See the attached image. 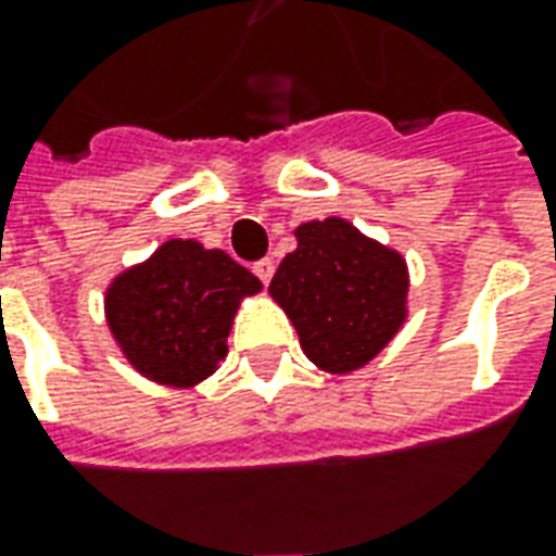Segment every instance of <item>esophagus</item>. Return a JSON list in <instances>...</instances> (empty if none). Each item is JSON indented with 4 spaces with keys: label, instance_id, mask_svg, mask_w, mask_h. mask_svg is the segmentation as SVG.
<instances>
[{
    "label": "esophagus",
    "instance_id": "34e87169",
    "mask_svg": "<svg viewBox=\"0 0 556 556\" xmlns=\"http://www.w3.org/2000/svg\"><path fill=\"white\" fill-rule=\"evenodd\" d=\"M253 274L267 286V282H270V277H274V262H270V258H262V262H255Z\"/></svg>",
    "mask_w": 556,
    "mask_h": 556
}]
</instances>
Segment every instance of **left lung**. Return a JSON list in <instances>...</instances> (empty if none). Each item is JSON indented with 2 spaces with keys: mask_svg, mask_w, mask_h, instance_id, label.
Returning <instances> with one entry per match:
<instances>
[{
  "mask_svg": "<svg viewBox=\"0 0 556 556\" xmlns=\"http://www.w3.org/2000/svg\"><path fill=\"white\" fill-rule=\"evenodd\" d=\"M294 238L267 291L321 372H357L408 321V262L342 217L301 223Z\"/></svg>",
  "mask_w": 556,
  "mask_h": 556,
  "instance_id": "left-lung-1",
  "label": "left lung"
}]
</instances>
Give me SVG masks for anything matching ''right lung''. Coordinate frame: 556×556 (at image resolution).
<instances>
[{
	"instance_id": "1",
	"label": "right lung",
	"mask_w": 556,
	"mask_h": 556,
	"mask_svg": "<svg viewBox=\"0 0 556 556\" xmlns=\"http://www.w3.org/2000/svg\"><path fill=\"white\" fill-rule=\"evenodd\" d=\"M262 282L223 250L169 238L146 262L125 267L103 294L115 345L142 378L190 390L217 372L229 330Z\"/></svg>"
}]
</instances>
